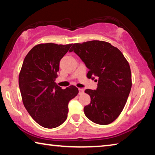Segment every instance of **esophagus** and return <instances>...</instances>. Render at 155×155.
<instances>
[{
	"label": "esophagus",
	"mask_w": 155,
	"mask_h": 155,
	"mask_svg": "<svg viewBox=\"0 0 155 155\" xmlns=\"http://www.w3.org/2000/svg\"><path fill=\"white\" fill-rule=\"evenodd\" d=\"M84 92V90L82 89V88H78V94H82Z\"/></svg>",
	"instance_id": "esophagus-1"
}]
</instances>
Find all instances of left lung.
I'll list each match as a JSON object with an SVG mask.
<instances>
[{
	"label": "left lung",
	"instance_id": "8db88e82",
	"mask_svg": "<svg viewBox=\"0 0 155 155\" xmlns=\"http://www.w3.org/2000/svg\"><path fill=\"white\" fill-rule=\"evenodd\" d=\"M70 51H74L89 69L87 78H98L97 90L85 91L91 98L84 107L85 116L95 124H111L121 114L131 90L128 62L119 49L102 41L74 43Z\"/></svg>",
	"mask_w": 155,
	"mask_h": 155
}]
</instances>
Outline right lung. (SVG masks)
Returning a JSON list of instances; mask_svg holds the SVG:
<instances>
[{"instance_id":"1","label":"right lung","mask_w":155,"mask_h":155,"mask_svg":"<svg viewBox=\"0 0 155 155\" xmlns=\"http://www.w3.org/2000/svg\"><path fill=\"white\" fill-rule=\"evenodd\" d=\"M72 45H35L26 55L19 74L24 106L34 121L45 128H54L65 121L68 103L78 93L76 86L63 90L54 82L60 61Z\"/></svg>"}]
</instances>
